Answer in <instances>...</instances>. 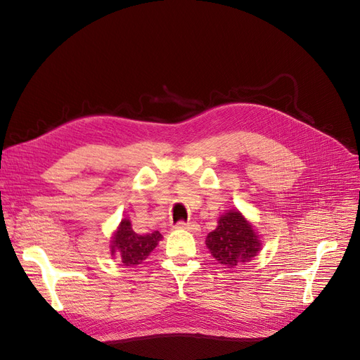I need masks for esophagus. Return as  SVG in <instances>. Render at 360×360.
<instances>
[{
    "label": "esophagus",
    "instance_id": "34e87169",
    "mask_svg": "<svg viewBox=\"0 0 360 360\" xmlns=\"http://www.w3.org/2000/svg\"><path fill=\"white\" fill-rule=\"evenodd\" d=\"M177 228H183V230H189V231H197L198 230V225L195 222H184V221H179Z\"/></svg>",
    "mask_w": 360,
    "mask_h": 360
}]
</instances>
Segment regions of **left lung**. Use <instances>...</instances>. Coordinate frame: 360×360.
Returning a JSON list of instances; mask_svg holds the SVG:
<instances>
[{"label":"left lung","mask_w":360,"mask_h":360,"mask_svg":"<svg viewBox=\"0 0 360 360\" xmlns=\"http://www.w3.org/2000/svg\"><path fill=\"white\" fill-rule=\"evenodd\" d=\"M205 245L210 254L226 267L248 263L261 249L252 225L237 210H230L221 216L216 230L207 236Z\"/></svg>","instance_id":"1"}]
</instances>
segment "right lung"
<instances>
[{
	"label": "right lung",
	"mask_w": 360,
	"mask_h": 360,
	"mask_svg": "<svg viewBox=\"0 0 360 360\" xmlns=\"http://www.w3.org/2000/svg\"><path fill=\"white\" fill-rule=\"evenodd\" d=\"M162 234L159 231L138 234L132 230L130 221L123 219L118 226V231L114 234V240L111 245V254L122 259L124 266H136L150 255Z\"/></svg>",
	"instance_id": "obj_1"
}]
</instances>
